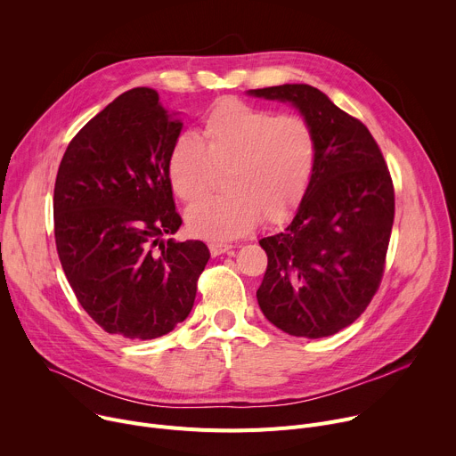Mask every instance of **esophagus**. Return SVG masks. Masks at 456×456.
I'll list each match as a JSON object with an SVG mask.
<instances>
[{"label": "esophagus", "instance_id": "obj_1", "mask_svg": "<svg viewBox=\"0 0 456 456\" xmlns=\"http://www.w3.org/2000/svg\"><path fill=\"white\" fill-rule=\"evenodd\" d=\"M231 249H234L232 243H224V241H211L209 243V251L213 256H218V255H224V253H229Z\"/></svg>", "mask_w": 456, "mask_h": 456}]
</instances>
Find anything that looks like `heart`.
<instances>
[{"instance_id": "1", "label": "heart", "mask_w": 456, "mask_h": 456, "mask_svg": "<svg viewBox=\"0 0 456 456\" xmlns=\"http://www.w3.org/2000/svg\"><path fill=\"white\" fill-rule=\"evenodd\" d=\"M316 154L305 118L225 98L201 119L198 142H175L167 176L175 194L191 203L209 191L213 169H225L227 192L191 205L187 225L203 238L231 240L253 231L262 216L269 224L291 216L311 183Z\"/></svg>"}]
</instances>
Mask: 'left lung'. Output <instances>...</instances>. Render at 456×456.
I'll return each instance as SVG.
<instances>
[{"label": "left lung", "instance_id": "obj_1", "mask_svg": "<svg viewBox=\"0 0 456 456\" xmlns=\"http://www.w3.org/2000/svg\"><path fill=\"white\" fill-rule=\"evenodd\" d=\"M247 94L291 103L318 142L291 224L260 240L267 271L258 305L287 335L330 337L365 311L380 285L395 220L391 175L369 129L322 91L285 84Z\"/></svg>", "mask_w": 456, "mask_h": 456}]
</instances>
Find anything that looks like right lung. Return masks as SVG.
Masks as SVG:
<instances>
[{"label":"right lung","instance_id":"add662e5","mask_svg":"<svg viewBox=\"0 0 456 456\" xmlns=\"http://www.w3.org/2000/svg\"><path fill=\"white\" fill-rule=\"evenodd\" d=\"M182 127L156 91L138 87L96 114L60 163L58 256L81 307L110 335L171 333L189 316L211 258L200 240H161L182 225L167 176Z\"/></svg>","mask_w":456,"mask_h":456}]
</instances>
